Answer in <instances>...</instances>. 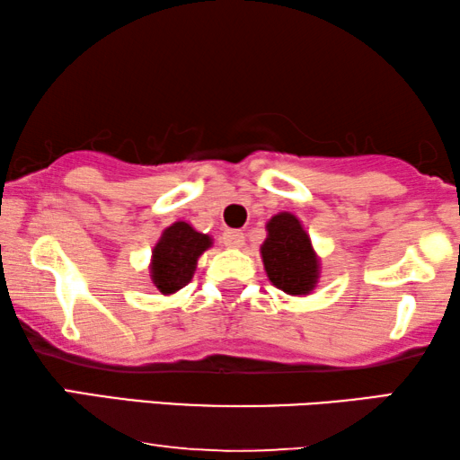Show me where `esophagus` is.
<instances>
[{
    "instance_id": "obj_1",
    "label": "esophagus",
    "mask_w": 460,
    "mask_h": 460,
    "mask_svg": "<svg viewBox=\"0 0 460 460\" xmlns=\"http://www.w3.org/2000/svg\"><path fill=\"white\" fill-rule=\"evenodd\" d=\"M222 243L230 249H238V247H243V244H244V234L241 230H224Z\"/></svg>"
}]
</instances>
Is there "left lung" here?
<instances>
[{
    "mask_svg": "<svg viewBox=\"0 0 460 460\" xmlns=\"http://www.w3.org/2000/svg\"><path fill=\"white\" fill-rule=\"evenodd\" d=\"M263 268L274 287L288 295H307L318 282V260L310 236L291 213H279L268 222L261 244Z\"/></svg>",
    "mask_w": 460,
    "mask_h": 460,
    "instance_id": "8db88e82",
    "label": "left lung"
}]
</instances>
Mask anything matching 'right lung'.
Returning a JSON list of instances; mask_svg holds the SVG:
<instances>
[{
    "instance_id": "right-lung-1",
    "label": "right lung",
    "mask_w": 460,
    "mask_h": 460,
    "mask_svg": "<svg viewBox=\"0 0 460 460\" xmlns=\"http://www.w3.org/2000/svg\"><path fill=\"white\" fill-rule=\"evenodd\" d=\"M211 247V238L200 234L186 222H175L163 232L161 241L153 251V276L155 287L163 295L180 291L190 282L194 268L203 251Z\"/></svg>"
}]
</instances>
